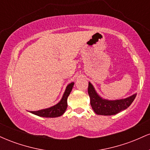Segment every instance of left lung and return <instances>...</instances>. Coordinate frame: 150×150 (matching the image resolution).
I'll return each mask as SVG.
<instances>
[{"label": "left lung", "instance_id": "8db88e82", "mask_svg": "<svg viewBox=\"0 0 150 150\" xmlns=\"http://www.w3.org/2000/svg\"><path fill=\"white\" fill-rule=\"evenodd\" d=\"M88 94L90 97V104L93 111L97 115L102 116L115 115L126 109L130 106L137 95V93H135L124 99L109 100L101 97L90 82H89Z\"/></svg>", "mask_w": 150, "mask_h": 150}]
</instances>
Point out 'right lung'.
I'll list each match as a JSON object with an SVG mask.
<instances>
[{
	"instance_id": "obj_1",
	"label": "right lung",
	"mask_w": 150,
	"mask_h": 150,
	"mask_svg": "<svg viewBox=\"0 0 150 150\" xmlns=\"http://www.w3.org/2000/svg\"><path fill=\"white\" fill-rule=\"evenodd\" d=\"M75 82H70L67 85L64 93L63 94L61 99L57 104L53 105L51 107L44 108V109L39 110V111H29V112L37 115L38 116L44 117V118H56V117L61 116L65 113V110L68 107V97L71 92Z\"/></svg>"
}]
</instances>
